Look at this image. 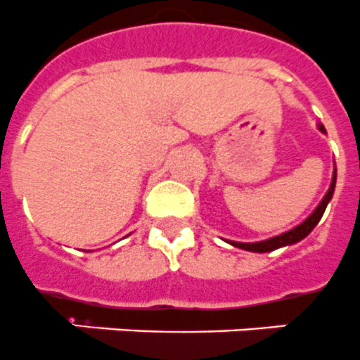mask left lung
Masks as SVG:
<instances>
[{
	"label": "left lung",
	"instance_id": "left-lung-1",
	"mask_svg": "<svg viewBox=\"0 0 360 360\" xmlns=\"http://www.w3.org/2000/svg\"><path fill=\"white\" fill-rule=\"evenodd\" d=\"M320 131H326L322 125H320ZM335 183H337V170H335V175H333V183H331V186H329V190H327V194H326V198L322 200V203L316 207V210H314V212H312V214L309 216L305 221H303L302 226L294 227L292 231H286V233H283V235H279V236H274V238H270V240L253 242V244H244V242H229V244H233L235 248H240V250L257 251V253H266V251H274V250H277V248L288 246V244H296V242L303 240V238H305V236L309 235V233H311L314 227H316L318 221L322 220L327 203H329V200L333 198V192H335Z\"/></svg>",
	"mask_w": 360,
	"mask_h": 360
}]
</instances>
